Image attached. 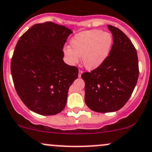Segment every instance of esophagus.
Returning <instances> with one entry per match:
<instances>
[{
	"instance_id": "obj_1",
	"label": "esophagus",
	"mask_w": 152,
	"mask_h": 152,
	"mask_svg": "<svg viewBox=\"0 0 152 152\" xmlns=\"http://www.w3.org/2000/svg\"><path fill=\"white\" fill-rule=\"evenodd\" d=\"M82 71H79V78H81V74H82Z\"/></svg>"
}]
</instances>
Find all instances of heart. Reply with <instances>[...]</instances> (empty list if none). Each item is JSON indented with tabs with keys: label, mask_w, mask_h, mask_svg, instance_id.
<instances>
[{
	"label": "heart",
	"mask_w": 152,
	"mask_h": 152,
	"mask_svg": "<svg viewBox=\"0 0 152 152\" xmlns=\"http://www.w3.org/2000/svg\"><path fill=\"white\" fill-rule=\"evenodd\" d=\"M113 45V37L110 32L100 29L81 31L71 39L70 47L63 49L68 64L76 65L79 57L87 70L101 66L109 56Z\"/></svg>",
	"instance_id": "obj_1"
}]
</instances>
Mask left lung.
<instances>
[{"label":"left lung","mask_w":152,"mask_h":152,"mask_svg":"<svg viewBox=\"0 0 152 152\" xmlns=\"http://www.w3.org/2000/svg\"><path fill=\"white\" fill-rule=\"evenodd\" d=\"M113 37L109 56L99 67L85 72V103L97 113L119 110L132 94L139 74L137 53L121 30L107 25Z\"/></svg>","instance_id":"8db88e82"}]
</instances>
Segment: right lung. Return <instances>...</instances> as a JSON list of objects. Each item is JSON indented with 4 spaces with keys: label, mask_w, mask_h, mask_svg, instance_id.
Segmentation results:
<instances>
[{
    "label": "right lung",
    "mask_w": 152,
    "mask_h": 152,
    "mask_svg": "<svg viewBox=\"0 0 152 152\" xmlns=\"http://www.w3.org/2000/svg\"><path fill=\"white\" fill-rule=\"evenodd\" d=\"M71 29L48 21L34 24L19 38L11 62L16 92L30 110L53 115L64 109L79 70L64 63L63 48Z\"/></svg>",
    "instance_id": "obj_1"
}]
</instances>
